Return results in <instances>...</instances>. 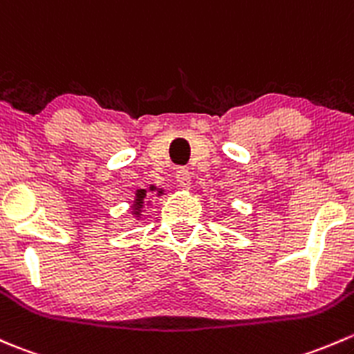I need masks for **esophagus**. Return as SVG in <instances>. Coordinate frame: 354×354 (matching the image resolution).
Wrapping results in <instances>:
<instances>
[{"instance_id":"obj_1","label":"esophagus","mask_w":354,"mask_h":354,"mask_svg":"<svg viewBox=\"0 0 354 354\" xmlns=\"http://www.w3.org/2000/svg\"><path fill=\"white\" fill-rule=\"evenodd\" d=\"M176 181L181 188L188 189L189 187H192V174H189V171L185 169V167L178 169L176 171Z\"/></svg>"}]
</instances>
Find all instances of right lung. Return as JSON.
<instances>
[{
  "label": "right lung",
  "mask_w": 354,
  "mask_h": 354,
  "mask_svg": "<svg viewBox=\"0 0 354 354\" xmlns=\"http://www.w3.org/2000/svg\"><path fill=\"white\" fill-rule=\"evenodd\" d=\"M149 192H158V195H162V189L152 187V185L149 187ZM146 196H147V189H137L136 192V198H133L132 210H133V215H137V217H140V212H142L144 200H146Z\"/></svg>",
  "instance_id": "obj_1"
}]
</instances>
